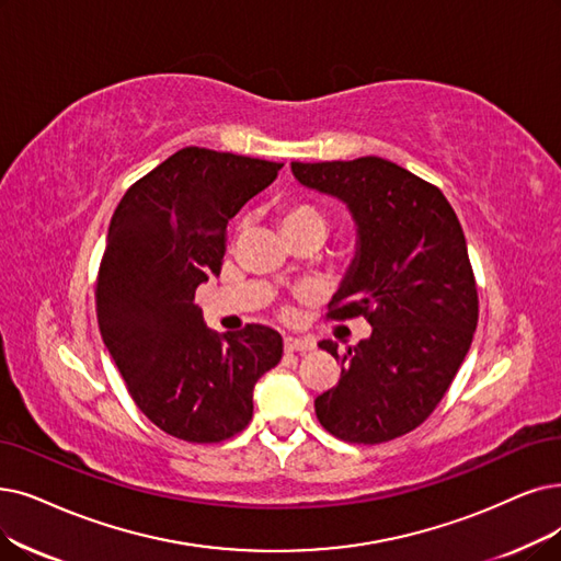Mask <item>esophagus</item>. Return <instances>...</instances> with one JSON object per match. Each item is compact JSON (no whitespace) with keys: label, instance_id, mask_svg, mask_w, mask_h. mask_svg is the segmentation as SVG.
<instances>
[{"label":"esophagus","instance_id":"obj_1","mask_svg":"<svg viewBox=\"0 0 561 561\" xmlns=\"http://www.w3.org/2000/svg\"><path fill=\"white\" fill-rule=\"evenodd\" d=\"M283 345H285V352H306L316 347V343L310 339H295V335H285Z\"/></svg>","mask_w":561,"mask_h":561}]
</instances>
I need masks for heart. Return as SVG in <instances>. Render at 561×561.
Instances as JSON below:
<instances>
[{
    "label": "heart",
    "mask_w": 561,
    "mask_h": 561,
    "mask_svg": "<svg viewBox=\"0 0 561 561\" xmlns=\"http://www.w3.org/2000/svg\"><path fill=\"white\" fill-rule=\"evenodd\" d=\"M306 222H320L324 226V218L318 209H312L310 205H287L280 214V228H295V226H306Z\"/></svg>",
    "instance_id": "b5f03b06"
}]
</instances>
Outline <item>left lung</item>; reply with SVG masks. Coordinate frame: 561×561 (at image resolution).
Instances as JSON below:
<instances>
[{
  "label": "left lung",
  "mask_w": 561,
  "mask_h": 561,
  "mask_svg": "<svg viewBox=\"0 0 561 561\" xmlns=\"http://www.w3.org/2000/svg\"><path fill=\"white\" fill-rule=\"evenodd\" d=\"M293 174L354 220V257L329 316L373 327L343 356L320 343L341 379L316 398V414L345 442H389L428 419L472 345L479 299L462 228L437 186L379 156L293 163Z\"/></svg>",
  "instance_id": "left-lung-1"
}]
</instances>
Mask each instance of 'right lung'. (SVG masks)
Listing matches in <instances>:
<instances>
[{"instance_id": "obj_1", "label": "right lung", "mask_w": 561, "mask_h": 561, "mask_svg": "<svg viewBox=\"0 0 561 561\" xmlns=\"http://www.w3.org/2000/svg\"><path fill=\"white\" fill-rule=\"evenodd\" d=\"M283 163L186 147L122 197L96 285L103 343L145 416L172 437L209 444L249 425L253 389L283 356L264 324L218 333L193 299L220 274L228 220Z\"/></svg>"}]
</instances>
